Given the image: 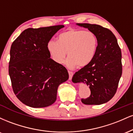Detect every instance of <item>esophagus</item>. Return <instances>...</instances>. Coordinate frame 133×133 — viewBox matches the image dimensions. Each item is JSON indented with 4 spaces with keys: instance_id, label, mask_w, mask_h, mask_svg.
I'll list each match as a JSON object with an SVG mask.
<instances>
[{
    "instance_id": "esophagus-1",
    "label": "esophagus",
    "mask_w": 133,
    "mask_h": 133,
    "mask_svg": "<svg viewBox=\"0 0 133 133\" xmlns=\"http://www.w3.org/2000/svg\"><path fill=\"white\" fill-rule=\"evenodd\" d=\"M68 73H69V79H71L74 73H73L72 71H68Z\"/></svg>"
}]
</instances>
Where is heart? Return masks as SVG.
<instances>
[{"instance_id":"obj_1","label":"heart","mask_w":133,"mask_h":133,"mask_svg":"<svg viewBox=\"0 0 133 133\" xmlns=\"http://www.w3.org/2000/svg\"><path fill=\"white\" fill-rule=\"evenodd\" d=\"M57 39V42L49 41L47 49L52 60L58 64L64 62L67 52L66 64L69 68H84L95 58L99 42L92 32L72 28L59 34Z\"/></svg>"}]
</instances>
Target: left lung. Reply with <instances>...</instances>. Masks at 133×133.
I'll use <instances>...</instances> for the list:
<instances>
[{"instance_id": "1", "label": "left lung", "mask_w": 133, "mask_h": 133, "mask_svg": "<svg viewBox=\"0 0 133 133\" xmlns=\"http://www.w3.org/2000/svg\"><path fill=\"white\" fill-rule=\"evenodd\" d=\"M95 34L99 45L95 58L89 65L73 76L74 82H82L89 86L91 95L81 99L88 105H99L108 102L116 92L122 75L121 51L114 34L97 24H77Z\"/></svg>"}]
</instances>
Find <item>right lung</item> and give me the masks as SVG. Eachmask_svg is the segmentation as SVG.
Instances as JSON below:
<instances>
[{"label":"right lung","instance_id":"right-lung-1","mask_svg":"<svg viewBox=\"0 0 133 133\" xmlns=\"http://www.w3.org/2000/svg\"><path fill=\"white\" fill-rule=\"evenodd\" d=\"M63 25L29 28L12 44L9 74L14 94L22 103L32 108L52 104L59 85L69 78L68 70L56 63L47 44Z\"/></svg>","mask_w":133,"mask_h":133}]
</instances>
